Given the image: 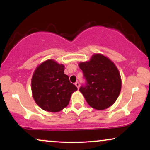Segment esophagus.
<instances>
[{
  "mask_svg": "<svg viewBox=\"0 0 150 150\" xmlns=\"http://www.w3.org/2000/svg\"><path fill=\"white\" fill-rule=\"evenodd\" d=\"M75 86H76V87H77V89H79V87H80V83H79L78 82H76L75 83Z\"/></svg>",
  "mask_w": 150,
  "mask_h": 150,
  "instance_id": "obj_1",
  "label": "esophagus"
}]
</instances>
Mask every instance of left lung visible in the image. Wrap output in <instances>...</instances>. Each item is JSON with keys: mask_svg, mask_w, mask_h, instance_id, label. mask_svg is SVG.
<instances>
[{"mask_svg": "<svg viewBox=\"0 0 150 150\" xmlns=\"http://www.w3.org/2000/svg\"><path fill=\"white\" fill-rule=\"evenodd\" d=\"M79 67L86 80L80 92L87 104L97 110L113 105L121 89L120 75L114 63L99 53L93 55L89 61L79 63Z\"/></svg>", "mask_w": 150, "mask_h": 150, "instance_id": "1", "label": "left lung"}]
</instances>
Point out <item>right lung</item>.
I'll list each match as a JSON object with an SVG mask.
<instances>
[{
	"label": "right lung",
	"mask_w": 150,
	"mask_h": 150,
	"mask_svg": "<svg viewBox=\"0 0 150 150\" xmlns=\"http://www.w3.org/2000/svg\"><path fill=\"white\" fill-rule=\"evenodd\" d=\"M65 66L53 60L43 62L32 79V96L38 106L49 112H58L69 104L77 87L64 74Z\"/></svg>",
	"instance_id": "right-lung-1"
}]
</instances>
